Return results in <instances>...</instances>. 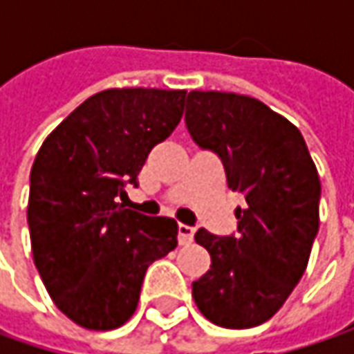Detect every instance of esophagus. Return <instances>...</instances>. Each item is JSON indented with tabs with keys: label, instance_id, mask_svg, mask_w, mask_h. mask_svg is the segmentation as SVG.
Instances as JSON below:
<instances>
[{
	"label": "esophagus",
	"instance_id": "34e87169",
	"mask_svg": "<svg viewBox=\"0 0 354 354\" xmlns=\"http://www.w3.org/2000/svg\"><path fill=\"white\" fill-rule=\"evenodd\" d=\"M195 236V226L189 225H179V230H177V238H179V244H189Z\"/></svg>",
	"mask_w": 354,
	"mask_h": 354
}]
</instances>
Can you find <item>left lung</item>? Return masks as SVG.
<instances>
[{
    "label": "left lung",
    "mask_w": 354,
    "mask_h": 354,
    "mask_svg": "<svg viewBox=\"0 0 354 354\" xmlns=\"http://www.w3.org/2000/svg\"><path fill=\"white\" fill-rule=\"evenodd\" d=\"M185 124L244 197L236 234H195L211 254V270L193 281L195 304L214 325L256 327L286 304L306 272L319 230V175L301 131L256 98L193 90Z\"/></svg>",
    "instance_id": "obj_1"
}]
</instances>
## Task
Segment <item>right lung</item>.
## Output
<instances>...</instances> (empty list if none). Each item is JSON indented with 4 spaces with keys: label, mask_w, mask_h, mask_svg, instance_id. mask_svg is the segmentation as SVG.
Wrapping results in <instances>:
<instances>
[{
    "label": "right lung",
    "mask_w": 354,
    "mask_h": 354,
    "mask_svg": "<svg viewBox=\"0 0 354 354\" xmlns=\"http://www.w3.org/2000/svg\"><path fill=\"white\" fill-rule=\"evenodd\" d=\"M185 90L112 88L80 104L43 142L27 223L39 276L76 325L108 331L133 315L149 264L177 246V223L126 209L149 151L183 116Z\"/></svg>",
    "instance_id": "obj_1"
}]
</instances>
